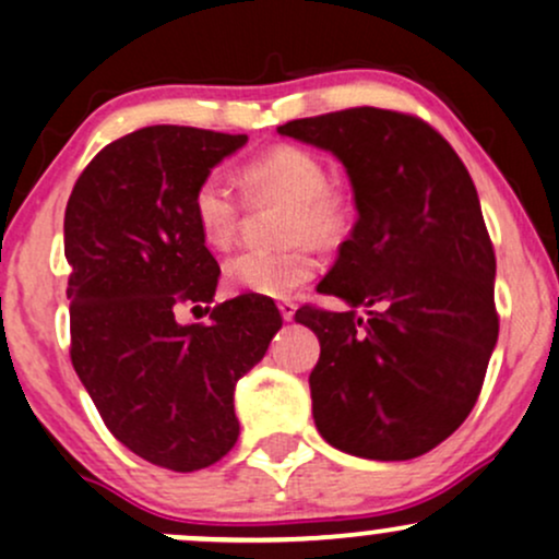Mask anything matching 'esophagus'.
Returning <instances> with one entry per match:
<instances>
[{"label": "esophagus", "mask_w": 559, "mask_h": 559, "mask_svg": "<svg viewBox=\"0 0 559 559\" xmlns=\"http://www.w3.org/2000/svg\"><path fill=\"white\" fill-rule=\"evenodd\" d=\"M278 310H281V316H284V321H292V319H295V313H297V305L292 302V299H281Z\"/></svg>", "instance_id": "obj_1"}]
</instances>
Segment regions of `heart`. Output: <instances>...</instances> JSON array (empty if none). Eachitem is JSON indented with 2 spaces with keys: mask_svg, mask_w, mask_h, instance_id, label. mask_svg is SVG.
<instances>
[{
  "mask_svg": "<svg viewBox=\"0 0 559 559\" xmlns=\"http://www.w3.org/2000/svg\"><path fill=\"white\" fill-rule=\"evenodd\" d=\"M326 163L299 144H278L251 157L240 171L249 203H281L275 216V249H249L225 262V281L238 292L286 297L308 284L319 260L313 246L332 249L354 227V198L326 181ZM192 219L203 240L227 249L238 233L243 203L219 174H205L190 198Z\"/></svg>",
  "mask_w": 559,
  "mask_h": 559,
  "instance_id": "1",
  "label": "heart"
}]
</instances>
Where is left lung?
Masks as SVG:
<instances>
[{
	"label": "left lung",
	"mask_w": 559,
	"mask_h": 559,
	"mask_svg": "<svg viewBox=\"0 0 559 559\" xmlns=\"http://www.w3.org/2000/svg\"><path fill=\"white\" fill-rule=\"evenodd\" d=\"M278 133L332 152L358 211L319 292L364 305L367 319L313 305L295 316L321 343L316 428L369 461L418 457L468 418L498 340L477 187L448 139L404 111H329Z\"/></svg>",
	"instance_id": "obj_1"
}]
</instances>
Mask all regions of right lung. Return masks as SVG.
<instances>
[{
	"instance_id": "obj_1",
	"label": "right lung",
	"mask_w": 559,
	"mask_h": 559,
	"mask_svg": "<svg viewBox=\"0 0 559 559\" xmlns=\"http://www.w3.org/2000/svg\"><path fill=\"white\" fill-rule=\"evenodd\" d=\"M246 141L141 128L87 163L63 216L74 372L117 442L171 472H198L233 450L235 383L284 324L260 295L219 302L211 324L181 326L174 316L176 305L214 299L219 264L190 198Z\"/></svg>"
}]
</instances>
